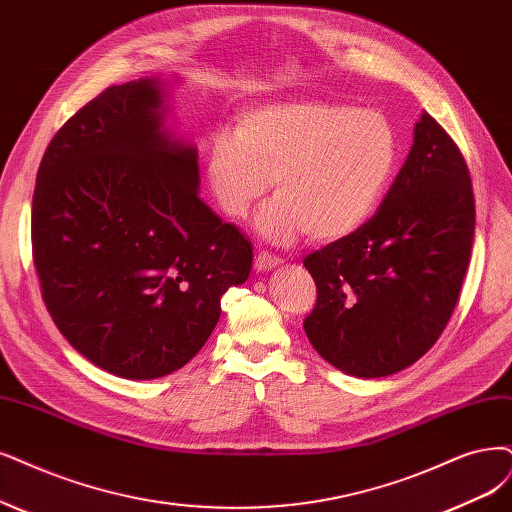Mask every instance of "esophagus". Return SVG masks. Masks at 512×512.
Returning <instances> with one entry per match:
<instances>
[{
    "mask_svg": "<svg viewBox=\"0 0 512 512\" xmlns=\"http://www.w3.org/2000/svg\"><path fill=\"white\" fill-rule=\"evenodd\" d=\"M278 263H280V257L272 255L270 251H261V253H257V257H255V270H257V272H266V270L276 268Z\"/></svg>",
    "mask_w": 512,
    "mask_h": 512,
    "instance_id": "1",
    "label": "esophagus"
}]
</instances>
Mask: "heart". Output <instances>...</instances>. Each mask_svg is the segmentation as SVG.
<instances>
[{"label":"heart","instance_id":"1","mask_svg":"<svg viewBox=\"0 0 512 512\" xmlns=\"http://www.w3.org/2000/svg\"><path fill=\"white\" fill-rule=\"evenodd\" d=\"M399 162V132L377 109L329 101L272 103L244 111L234 137L219 132L206 177L227 217L240 219L266 194L259 215L274 240L350 236L375 213Z\"/></svg>","mask_w":512,"mask_h":512}]
</instances>
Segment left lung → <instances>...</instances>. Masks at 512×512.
Returning a JSON list of instances; mask_svg holds the SVG:
<instances>
[{"label": "left lung", "instance_id": "obj_1", "mask_svg": "<svg viewBox=\"0 0 512 512\" xmlns=\"http://www.w3.org/2000/svg\"><path fill=\"white\" fill-rule=\"evenodd\" d=\"M377 213L310 253V344L356 377H384L424 356L458 304L475 238V194L458 145L428 111Z\"/></svg>", "mask_w": 512, "mask_h": 512}]
</instances>
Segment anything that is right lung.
Here are the masks:
<instances>
[{
    "label": "right lung",
    "instance_id": "obj_1",
    "mask_svg": "<svg viewBox=\"0 0 512 512\" xmlns=\"http://www.w3.org/2000/svg\"><path fill=\"white\" fill-rule=\"evenodd\" d=\"M198 151L162 130L156 80L105 88L59 128L37 170L33 266L67 342L97 367L154 380L213 333L253 246L198 196Z\"/></svg>",
    "mask_w": 512,
    "mask_h": 512
}]
</instances>
